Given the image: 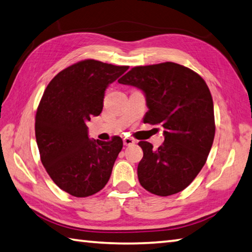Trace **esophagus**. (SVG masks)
I'll return each mask as SVG.
<instances>
[{"instance_id": "34e87169", "label": "esophagus", "mask_w": 252, "mask_h": 252, "mask_svg": "<svg viewBox=\"0 0 252 252\" xmlns=\"http://www.w3.org/2000/svg\"><path fill=\"white\" fill-rule=\"evenodd\" d=\"M135 143V140L132 139V138H125L123 139V144L126 146H129V145H133Z\"/></svg>"}]
</instances>
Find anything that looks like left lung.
<instances>
[{"label":"left lung","mask_w":252,"mask_h":252,"mask_svg":"<svg viewBox=\"0 0 252 252\" xmlns=\"http://www.w3.org/2000/svg\"><path fill=\"white\" fill-rule=\"evenodd\" d=\"M143 91L149 111L144 123L164 127L163 144L154 150L141 141L138 165L142 187L170 196L189 186L205 165L215 136L214 103L205 80L175 63L139 66L118 80Z\"/></svg>","instance_id":"1"}]
</instances>
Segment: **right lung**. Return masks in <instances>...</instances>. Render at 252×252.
I'll use <instances>...</instances> for the list:
<instances>
[{
	"label": "right lung",
	"mask_w": 252,
	"mask_h": 252,
	"mask_svg": "<svg viewBox=\"0 0 252 252\" xmlns=\"http://www.w3.org/2000/svg\"><path fill=\"white\" fill-rule=\"evenodd\" d=\"M127 69L86 59L58 72L45 90L35 118L36 142L45 170L68 194L88 197L110 178L122 139L91 140L86 123L101 113L107 87Z\"/></svg>",
	"instance_id": "1"
}]
</instances>
